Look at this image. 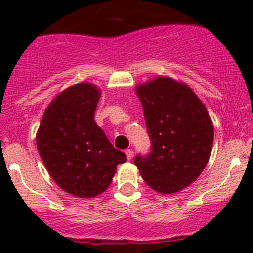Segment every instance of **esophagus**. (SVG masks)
<instances>
[{"instance_id":"34e87169","label":"esophagus","mask_w":253,"mask_h":253,"mask_svg":"<svg viewBox=\"0 0 253 253\" xmlns=\"http://www.w3.org/2000/svg\"><path fill=\"white\" fill-rule=\"evenodd\" d=\"M125 156H126V158H128V160H131V157H133V151H131L130 148L125 149Z\"/></svg>"}]
</instances>
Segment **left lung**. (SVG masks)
Segmentation results:
<instances>
[{"mask_svg":"<svg viewBox=\"0 0 253 253\" xmlns=\"http://www.w3.org/2000/svg\"><path fill=\"white\" fill-rule=\"evenodd\" d=\"M151 151L134 163L143 180L162 194L177 193L199 177L211 152L213 123L186 84L158 77L137 88Z\"/></svg>","mask_w":253,"mask_h":253,"instance_id":"obj_1","label":"left lung"}]
</instances>
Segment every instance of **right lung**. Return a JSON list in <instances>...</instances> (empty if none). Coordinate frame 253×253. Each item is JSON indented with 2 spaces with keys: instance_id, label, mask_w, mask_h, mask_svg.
<instances>
[{
  "instance_id": "add662e5",
  "label": "right lung",
  "mask_w": 253,
  "mask_h": 253,
  "mask_svg": "<svg viewBox=\"0 0 253 253\" xmlns=\"http://www.w3.org/2000/svg\"><path fill=\"white\" fill-rule=\"evenodd\" d=\"M99 99L92 84L69 87L49 105L37 134L38 151L53 180L78 198L105 191L116 166L126 161L95 123Z\"/></svg>"
}]
</instances>
